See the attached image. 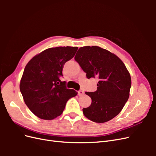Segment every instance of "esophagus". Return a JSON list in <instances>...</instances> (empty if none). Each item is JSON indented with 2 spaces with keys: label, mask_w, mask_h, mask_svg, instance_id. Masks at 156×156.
<instances>
[{
  "label": "esophagus",
  "mask_w": 156,
  "mask_h": 156,
  "mask_svg": "<svg viewBox=\"0 0 156 156\" xmlns=\"http://www.w3.org/2000/svg\"><path fill=\"white\" fill-rule=\"evenodd\" d=\"M84 94V92L83 91V90H79V91H78V96H83Z\"/></svg>",
  "instance_id": "34e87169"
}]
</instances>
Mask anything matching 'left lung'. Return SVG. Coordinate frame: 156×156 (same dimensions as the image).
Wrapping results in <instances>:
<instances>
[{"label":"left lung","mask_w":156,"mask_h":156,"mask_svg":"<svg viewBox=\"0 0 156 156\" xmlns=\"http://www.w3.org/2000/svg\"><path fill=\"white\" fill-rule=\"evenodd\" d=\"M87 77L98 78L97 90L85 94L92 99L84 115L96 123H104L117 116L129 96L131 79L124 62L114 53L98 46L80 48L75 56Z\"/></svg>","instance_id":"left-lung-1"}]
</instances>
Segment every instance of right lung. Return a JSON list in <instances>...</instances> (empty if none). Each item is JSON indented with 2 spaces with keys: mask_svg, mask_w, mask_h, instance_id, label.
<instances>
[{
  "mask_svg": "<svg viewBox=\"0 0 156 156\" xmlns=\"http://www.w3.org/2000/svg\"><path fill=\"white\" fill-rule=\"evenodd\" d=\"M77 47H56L35 55L27 63L20 88L23 100L41 119L53 120L62 115L69 99L77 92L61 81L64 64L72 59Z\"/></svg>",
  "mask_w": 156,
  "mask_h": 156,
  "instance_id": "1",
  "label": "right lung"
}]
</instances>
